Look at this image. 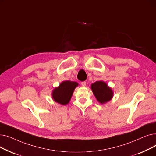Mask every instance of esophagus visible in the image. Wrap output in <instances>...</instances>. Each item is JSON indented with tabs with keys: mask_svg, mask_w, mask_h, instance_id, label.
Here are the masks:
<instances>
[{
	"mask_svg": "<svg viewBox=\"0 0 156 156\" xmlns=\"http://www.w3.org/2000/svg\"><path fill=\"white\" fill-rule=\"evenodd\" d=\"M86 84H87L86 81H82V82L81 83V85H82V86H83V87H85V86H86Z\"/></svg>",
	"mask_w": 156,
	"mask_h": 156,
	"instance_id": "obj_1",
	"label": "esophagus"
}]
</instances>
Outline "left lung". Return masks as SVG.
<instances>
[{"label": "left lung", "instance_id": "left-lung-1", "mask_svg": "<svg viewBox=\"0 0 156 156\" xmlns=\"http://www.w3.org/2000/svg\"><path fill=\"white\" fill-rule=\"evenodd\" d=\"M91 88L97 100L100 103H105L112 99L113 95L112 90L104 81H96L91 85Z\"/></svg>", "mask_w": 156, "mask_h": 156}]
</instances>
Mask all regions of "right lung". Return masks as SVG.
<instances>
[{"mask_svg": "<svg viewBox=\"0 0 156 156\" xmlns=\"http://www.w3.org/2000/svg\"><path fill=\"white\" fill-rule=\"evenodd\" d=\"M78 83L71 81H65L61 83L59 87L55 88L52 92L53 99L57 103L66 105L69 103L75 88Z\"/></svg>", "mask_w": 156, "mask_h": 156, "instance_id": "right-lung-1", "label": "right lung"}]
</instances>
